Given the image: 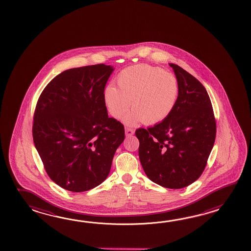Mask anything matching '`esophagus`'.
I'll list each match as a JSON object with an SVG mask.
<instances>
[{"label": "esophagus", "instance_id": "esophagus-1", "mask_svg": "<svg viewBox=\"0 0 251 251\" xmlns=\"http://www.w3.org/2000/svg\"><path fill=\"white\" fill-rule=\"evenodd\" d=\"M133 133H134V130H133V128H126V134L127 136H132Z\"/></svg>", "mask_w": 251, "mask_h": 251}]
</instances>
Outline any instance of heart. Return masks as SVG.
<instances>
[{
	"label": "heart",
	"mask_w": 251,
	"mask_h": 251,
	"mask_svg": "<svg viewBox=\"0 0 251 251\" xmlns=\"http://www.w3.org/2000/svg\"><path fill=\"white\" fill-rule=\"evenodd\" d=\"M118 88L107 85L104 101L113 118H125L129 126L144 122L159 124L171 116L176 107L179 84L176 75L150 64L133 65L117 76Z\"/></svg>",
	"instance_id": "1"
}]
</instances>
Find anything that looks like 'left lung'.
<instances>
[{"instance_id": "left-lung-1", "label": "left lung", "mask_w": 251, "mask_h": 251, "mask_svg": "<svg viewBox=\"0 0 251 251\" xmlns=\"http://www.w3.org/2000/svg\"><path fill=\"white\" fill-rule=\"evenodd\" d=\"M179 84L171 116L154 126L139 128V158L145 174L161 187L179 189L202 175L216 136V121L203 84L170 64Z\"/></svg>"}]
</instances>
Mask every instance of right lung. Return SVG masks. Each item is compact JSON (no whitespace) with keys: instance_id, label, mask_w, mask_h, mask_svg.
I'll use <instances>...</instances> for the list:
<instances>
[{"instance_id":"add662e5","label":"right lung","mask_w":251,"mask_h":251,"mask_svg":"<svg viewBox=\"0 0 251 251\" xmlns=\"http://www.w3.org/2000/svg\"><path fill=\"white\" fill-rule=\"evenodd\" d=\"M113 68L104 64L66 70L38 98L33 141L49 177L72 192L99 186L125 139L123 124L107 117L105 86Z\"/></svg>"}]
</instances>
